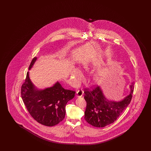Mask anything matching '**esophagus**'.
Wrapping results in <instances>:
<instances>
[{"mask_svg":"<svg viewBox=\"0 0 151 151\" xmlns=\"http://www.w3.org/2000/svg\"><path fill=\"white\" fill-rule=\"evenodd\" d=\"M76 96L78 97H81L83 94V90H78L77 91Z\"/></svg>","mask_w":151,"mask_h":151,"instance_id":"esophagus-1","label":"esophagus"}]
</instances>
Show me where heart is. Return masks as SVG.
Instances as JSON below:
<instances>
[{"instance_id":"obj_1","label":"heart","mask_w":151,"mask_h":151,"mask_svg":"<svg viewBox=\"0 0 151 151\" xmlns=\"http://www.w3.org/2000/svg\"><path fill=\"white\" fill-rule=\"evenodd\" d=\"M90 64L88 62H85L83 63L82 66V68L84 70H88L90 68ZM71 76L72 77L73 79L76 83H78L81 80H82V75L80 72V70L77 68H74L71 72ZM101 77V72H97L94 76V78L96 80H99Z\"/></svg>"}]
</instances>
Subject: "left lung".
Listing matches in <instances>:
<instances>
[{
	"label": "left lung",
	"instance_id": "left-lung-1",
	"mask_svg": "<svg viewBox=\"0 0 151 151\" xmlns=\"http://www.w3.org/2000/svg\"><path fill=\"white\" fill-rule=\"evenodd\" d=\"M134 87V83H132L129 95L119 101L107 99L99 86L92 90L85 89L84 98L87 103L85 120L96 127H104L112 124L131 103Z\"/></svg>",
	"mask_w": 151,
	"mask_h": 151
}]
</instances>
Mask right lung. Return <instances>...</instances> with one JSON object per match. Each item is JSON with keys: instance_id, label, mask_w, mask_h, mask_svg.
Segmentation results:
<instances>
[{"instance_id": "add662e5", "label": "right lung", "mask_w": 151, "mask_h": 151, "mask_svg": "<svg viewBox=\"0 0 151 151\" xmlns=\"http://www.w3.org/2000/svg\"><path fill=\"white\" fill-rule=\"evenodd\" d=\"M36 60L37 57L33 58L29 70ZM75 93L64 89L59 82L44 90H38L29 79V72L21 87L22 98L29 113L37 122L47 126L55 125L64 119L66 105Z\"/></svg>"}]
</instances>
